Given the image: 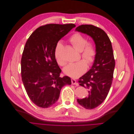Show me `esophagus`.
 Returning <instances> with one entry per match:
<instances>
[{
	"label": "esophagus",
	"instance_id": "esophagus-1",
	"mask_svg": "<svg viewBox=\"0 0 134 134\" xmlns=\"http://www.w3.org/2000/svg\"><path fill=\"white\" fill-rule=\"evenodd\" d=\"M71 82H72V84L73 85H77V83H76V81L74 79H71Z\"/></svg>",
	"mask_w": 134,
	"mask_h": 134
}]
</instances>
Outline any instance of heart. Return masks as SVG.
<instances>
[{
    "mask_svg": "<svg viewBox=\"0 0 134 134\" xmlns=\"http://www.w3.org/2000/svg\"><path fill=\"white\" fill-rule=\"evenodd\" d=\"M69 41L76 49L80 52L81 57L85 60L70 63L64 69L65 74L72 78H77L87 71V63L89 65H92L94 62L97 55V49L93 42H87L85 36L78 33L73 34L69 38ZM62 48V43L60 42H58L54 49V56L57 63L62 66L65 64L64 61L61 57Z\"/></svg>",
    "mask_w": 134,
    "mask_h": 134,
    "instance_id": "1",
    "label": "heart"
}]
</instances>
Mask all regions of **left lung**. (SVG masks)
I'll use <instances>...</instances> for the list:
<instances>
[{"label":"left lung","mask_w":134,"mask_h":134,"mask_svg":"<svg viewBox=\"0 0 134 134\" xmlns=\"http://www.w3.org/2000/svg\"><path fill=\"white\" fill-rule=\"evenodd\" d=\"M76 31L90 36L97 49L96 60L91 69L79 78L80 86L89 90V95L77 99L79 104L87 109H92L101 104L110 90L114 76L115 60L111 42L105 32L92 25H81Z\"/></svg>","instance_id":"left-lung-1"}]
</instances>
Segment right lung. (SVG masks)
Returning <instances> with one entry per match:
<instances>
[{
	"instance_id": "1",
	"label": "right lung",
	"mask_w": 134,
	"mask_h": 134,
	"mask_svg": "<svg viewBox=\"0 0 134 134\" xmlns=\"http://www.w3.org/2000/svg\"><path fill=\"white\" fill-rule=\"evenodd\" d=\"M75 27L74 24L43 25L26 41L21 59V79L30 99L39 107L54 104L62 88L71 85L69 76L60 77L61 70L54 49L59 41Z\"/></svg>"
}]
</instances>
